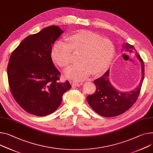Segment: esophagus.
<instances>
[{"label":"esophagus","mask_w":153,"mask_h":153,"mask_svg":"<svg viewBox=\"0 0 153 153\" xmlns=\"http://www.w3.org/2000/svg\"><path fill=\"white\" fill-rule=\"evenodd\" d=\"M72 85L74 86H79L82 85V83H78V82H72Z\"/></svg>","instance_id":"1"}]
</instances>
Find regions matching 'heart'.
<instances>
[{
    "mask_svg": "<svg viewBox=\"0 0 153 153\" xmlns=\"http://www.w3.org/2000/svg\"><path fill=\"white\" fill-rule=\"evenodd\" d=\"M67 43L58 41L51 50L53 61L62 68L72 62V53H79V64L67 70V76L75 79H83L90 74L97 76L105 72L114 55V47L108 39L86 30H81L66 38Z\"/></svg>",
    "mask_w": 153,
    "mask_h": 153,
    "instance_id": "heart-1",
    "label": "heart"
}]
</instances>
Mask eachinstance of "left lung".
Listing matches in <instances>:
<instances>
[{
  "instance_id": "obj_1",
  "label": "left lung",
  "mask_w": 153,
  "mask_h": 153,
  "mask_svg": "<svg viewBox=\"0 0 153 153\" xmlns=\"http://www.w3.org/2000/svg\"><path fill=\"white\" fill-rule=\"evenodd\" d=\"M123 50L127 53H135L134 46L128 43L123 45ZM137 56L142 64V78L139 85L129 92H121L115 89L109 81V70L100 78L94 81L96 91L87 97V101L93 110L99 115L110 117L120 115L128 110L137 101L142 88L145 75L144 62L140 56Z\"/></svg>"
}]
</instances>
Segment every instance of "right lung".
Instances as JSON below:
<instances>
[{
    "label": "right lung",
    "instance_id": "add662e5",
    "mask_svg": "<svg viewBox=\"0 0 153 153\" xmlns=\"http://www.w3.org/2000/svg\"><path fill=\"white\" fill-rule=\"evenodd\" d=\"M63 33L58 26L46 27L23 40L11 53L7 67L10 92L26 111L44 116L55 111L62 95L71 88L51 58L52 46Z\"/></svg>",
    "mask_w": 153,
    "mask_h": 153
}]
</instances>
